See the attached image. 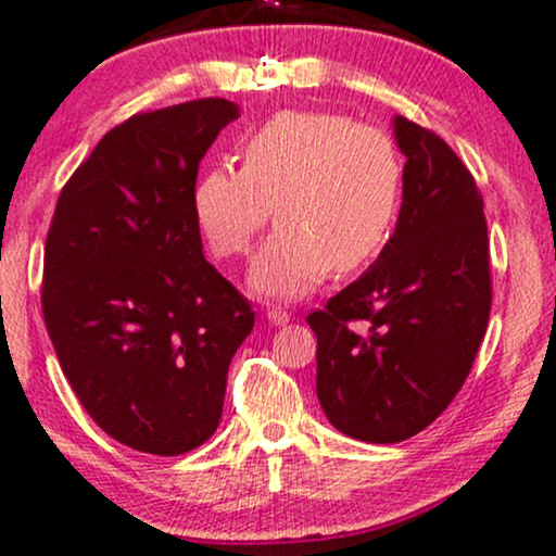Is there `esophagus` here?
I'll use <instances>...</instances> for the list:
<instances>
[{
    "label": "esophagus",
    "mask_w": 556,
    "mask_h": 556,
    "mask_svg": "<svg viewBox=\"0 0 556 556\" xmlns=\"http://www.w3.org/2000/svg\"><path fill=\"white\" fill-rule=\"evenodd\" d=\"M265 317H267V323H273V325H286L291 319L289 312L278 309V306H276V309H267Z\"/></svg>",
    "instance_id": "obj_1"
}]
</instances>
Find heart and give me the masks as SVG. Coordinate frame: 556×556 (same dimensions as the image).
Masks as SVG:
<instances>
[{
  "mask_svg": "<svg viewBox=\"0 0 556 556\" xmlns=\"http://www.w3.org/2000/svg\"><path fill=\"white\" fill-rule=\"evenodd\" d=\"M239 153L241 168L215 163L202 172L192 211L218 257L244 254L276 213L278 228L250 267L257 296H304L332 267L371 263L393 237L403 159L384 129L330 111H280L241 140Z\"/></svg>",
  "mask_w": 556,
  "mask_h": 556,
  "instance_id": "heart-1",
  "label": "heart"
}]
</instances>
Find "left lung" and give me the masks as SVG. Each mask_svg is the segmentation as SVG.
<instances>
[{"label": "left lung", "mask_w": 556, "mask_h": 556, "mask_svg": "<svg viewBox=\"0 0 556 556\" xmlns=\"http://www.w3.org/2000/svg\"><path fill=\"white\" fill-rule=\"evenodd\" d=\"M393 135L406 155L393 237L362 278L306 317L319 406L338 432L371 445L408 440L450 406L492 309L484 200L471 172L406 116H393Z\"/></svg>", "instance_id": "left-lung-1"}]
</instances>
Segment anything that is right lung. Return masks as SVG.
I'll return each instance as SVG.
<instances>
[{"label":"right lung","mask_w":556,"mask_h":556,"mask_svg":"<svg viewBox=\"0 0 556 556\" xmlns=\"http://www.w3.org/2000/svg\"><path fill=\"white\" fill-rule=\"evenodd\" d=\"M239 106L202 98L101 137L59 194L43 254V319L90 419L122 445L181 455L218 429L228 364L254 328L207 263L198 166Z\"/></svg>","instance_id":"obj_1"}]
</instances>
